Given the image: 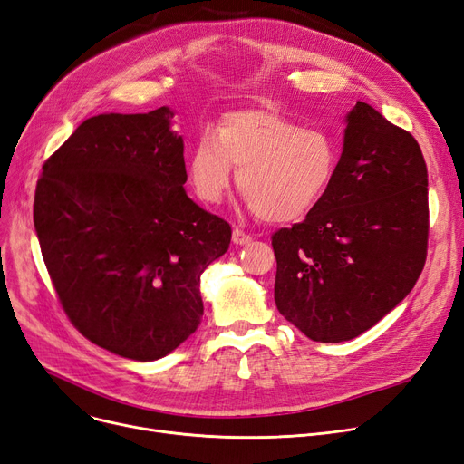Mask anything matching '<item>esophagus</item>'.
Masks as SVG:
<instances>
[{
    "instance_id": "34e87169",
    "label": "esophagus",
    "mask_w": 464,
    "mask_h": 464,
    "mask_svg": "<svg viewBox=\"0 0 464 464\" xmlns=\"http://www.w3.org/2000/svg\"><path fill=\"white\" fill-rule=\"evenodd\" d=\"M251 239H253V237H251L247 232H244L242 228H234V232H232V242H234L236 246L249 244Z\"/></svg>"
}]
</instances>
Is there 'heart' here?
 Wrapping results in <instances>:
<instances>
[{
  "label": "heart",
  "mask_w": 464,
  "mask_h": 464,
  "mask_svg": "<svg viewBox=\"0 0 464 464\" xmlns=\"http://www.w3.org/2000/svg\"><path fill=\"white\" fill-rule=\"evenodd\" d=\"M232 168L237 188L266 222H293L316 206L335 175L337 148L320 129H303L274 110H237L217 135L196 142L188 175L199 199L218 203Z\"/></svg>",
  "instance_id": "b5f03b06"
}]
</instances>
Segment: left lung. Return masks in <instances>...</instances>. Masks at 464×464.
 I'll return each mask as SVG.
<instances>
[{
  "instance_id": "8db88e82",
  "label": "left lung",
  "mask_w": 464,
  "mask_h": 464,
  "mask_svg": "<svg viewBox=\"0 0 464 464\" xmlns=\"http://www.w3.org/2000/svg\"><path fill=\"white\" fill-rule=\"evenodd\" d=\"M331 182L306 218L272 234L274 299L318 343L350 341L419 280L429 249V171L415 137L358 102Z\"/></svg>"
}]
</instances>
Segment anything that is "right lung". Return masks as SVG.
Listing matches in <instances>:
<instances>
[{"instance_id": "obj_1", "label": "right lung", "mask_w": 464, "mask_h": 464, "mask_svg": "<svg viewBox=\"0 0 464 464\" xmlns=\"http://www.w3.org/2000/svg\"><path fill=\"white\" fill-rule=\"evenodd\" d=\"M168 106L85 120L44 163L34 227L68 320L137 362L168 356L203 316L199 277L230 246L225 218L187 196Z\"/></svg>"}]
</instances>
